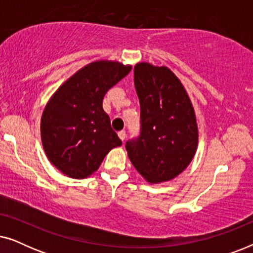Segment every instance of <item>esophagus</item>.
<instances>
[{"mask_svg":"<svg viewBox=\"0 0 253 253\" xmlns=\"http://www.w3.org/2000/svg\"><path fill=\"white\" fill-rule=\"evenodd\" d=\"M119 137H120V139L122 140V141L126 140V131H120V132H119Z\"/></svg>","mask_w":253,"mask_h":253,"instance_id":"1","label":"esophagus"}]
</instances>
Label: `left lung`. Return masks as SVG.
<instances>
[{"instance_id": "obj_1", "label": "left lung", "mask_w": 253, "mask_h": 253, "mask_svg": "<svg viewBox=\"0 0 253 253\" xmlns=\"http://www.w3.org/2000/svg\"><path fill=\"white\" fill-rule=\"evenodd\" d=\"M140 136L126 141L127 157L151 184L167 182L190 165L198 146V126L184 86L167 67L136 64Z\"/></svg>"}]
</instances>
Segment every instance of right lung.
I'll return each instance as SVG.
<instances>
[{
  "label": "right lung",
  "instance_id": "1",
  "mask_svg": "<svg viewBox=\"0 0 253 253\" xmlns=\"http://www.w3.org/2000/svg\"><path fill=\"white\" fill-rule=\"evenodd\" d=\"M131 69L115 61L92 62L65 81L47 102L41 116V141L48 160L64 175L88 177L110 150L122 145L102 100Z\"/></svg>",
  "mask_w": 253,
  "mask_h": 253
}]
</instances>
